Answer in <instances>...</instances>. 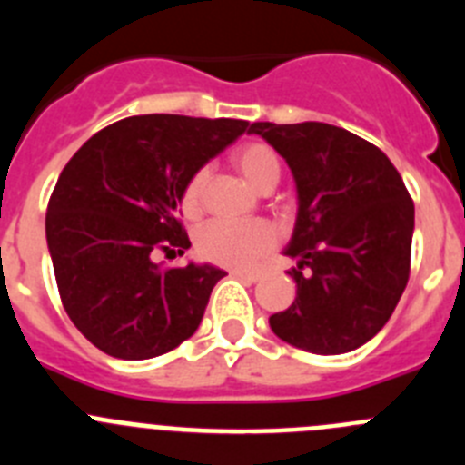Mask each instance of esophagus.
<instances>
[{"label": "esophagus", "mask_w": 465, "mask_h": 465, "mask_svg": "<svg viewBox=\"0 0 465 465\" xmlns=\"http://www.w3.org/2000/svg\"><path fill=\"white\" fill-rule=\"evenodd\" d=\"M232 277H237V279H242V282H246V283H256L258 279L262 277V272L261 270H232Z\"/></svg>", "instance_id": "1"}]
</instances>
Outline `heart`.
I'll use <instances>...</instances> for the list:
<instances>
[{"mask_svg":"<svg viewBox=\"0 0 465 465\" xmlns=\"http://www.w3.org/2000/svg\"><path fill=\"white\" fill-rule=\"evenodd\" d=\"M235 167L242 172L246 182L256 191L268 193L277 186L282 165L279 158L268 143H244L232 155ZM204 182L207 172L197 170L186 182L182 191V212L193 216L203 203ZM277 244V235L268 223L253 221V223H230V221H207L195 232V252L203 261L223 265V268H252L265 253L272 252Z\"/></svg>","mask_w":465,"mask_h":465,"instance_id":"b5f03b06","label":"heart"}]
</instances>
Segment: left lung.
Returning a JSON list of instances; mask_svg holds the SVG:
<instances>
[{
    "mask_svg": "<svg viewBox=\"0 0 465 465\" xmlns=\"http://www.w3.org/2000/svg\"><path fill=\"white\" fill-rule=\"evenodd\" d=\"M286 160L298 219L286 256L298 265L295 300L270 316L283 342L312 354H347L372 340L410 279L414 203L375 143L328 123H252Z\"/></svg>",
    "mask_w": 465,
    "mask_h": 465,
    "instance_id": "left-lung-1",
    "label": "left lung"
}]
</instances>
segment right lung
Returning <instances> with one entry per match:
<instances>
[{"instance_id":"obj_1","label":"right lung","mask_w":465,"mask_h":465,"mask_svg":"<svg viewBox=\"0 0 465 465\" xmlns=\"http://www.w3.org/2000/svg\"><path fill=\"white\" fill-rule=\"evenodd\" d=\"M235 118L130 116L72 155L48 200L46 242L69 319L104 354L143 361L197 331L223 270L160 268L191 246L176 204L204 163L246 133Z\"/></svg>"}]
</instances>
